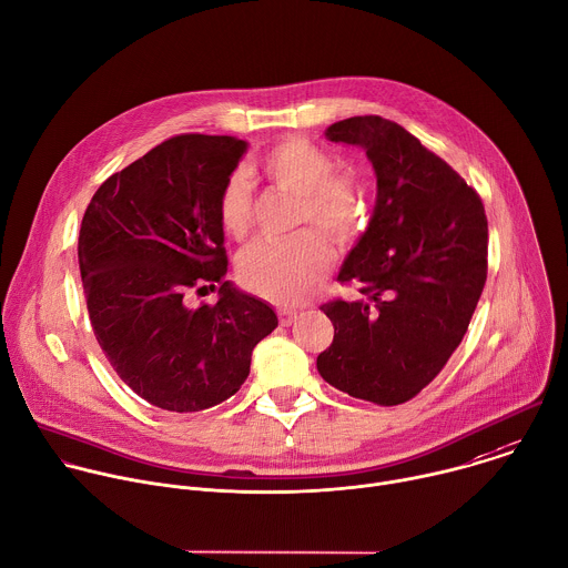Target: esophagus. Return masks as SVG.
<instances>
[{
    "instance_id": "34e87169",
    "label": "esophagus",
    "mask_w": 568,
    "mask_h": 568,
    "mask_svg": "<svg viewBox=\"0 0 568 568\" xmlns=\"http://www.w3.org/2000/svg\"><path fill=\"white\" fill-rule=\"evenodd\" d=\"M296 318H298V312H296V310L278 307V321H281V325H292Z\"/></svg>"
}]
</instances>
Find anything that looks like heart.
Masks as SVG:
<instances>
[{
  "instance_id": "1",
  "label": "heart",
  "mask_w": 568,
  "mask_h": 568,
  "mask_svg": "<svg viewBox=\"0 0 568 568\" xmlns=\"http://www.w3.org/2000/svg\"><path fill=\"white\" fill-rule=\"evenodd\" d=\"M254 166L270 184L294 196L292 227H307L250 247L241 256L239 274L252 292L294 303L323 281L332 263V250L317 232L336 245L358 236L367 214L365 182L356 166H336L329 151L305 138L272 144ZM216 210L225 234L236 241L247 239L254 219V184L245 171L236 169L225 178Z\"/></svg>"
}]
</instances>
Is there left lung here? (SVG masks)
Listing matches in <instances>:
<instances>
[{
	"mask_svg": "<svg viewBox=\"0 0 568 568\" xmlns=\"http://www.w3.org/2000/svg\"><path fill=\"white\" fill-rule=\"evenodd\" d=\"M325 138L365 149L379 194L338 272L363 296L321 305L334 338L316 367L349 397L399 406L435 379L468 329L488 272L486 212L446 160L393 120L347 118Z\"/></svg>",
	"mask_w": 568,
	"mask_h": 568,
	"instance_id": "left-lung-1",
	"label": "left lung"
}]
</instances>
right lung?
I'll list each match as a JSON object with an SVG mask.
<instances>
[{
	"mask_svg": "<svg viewBox=\"0 0 568 568\" xmlns=\"http://www.w3.org/2000/svg\"><path fill=\"white\" fill-rule=\"evenodd\" d=\"M247 142L182 133L109 175L80 227L78 258L95 338L120 379L146 404L199 413L230 399L252 349L278 318L225 281L219 192ZM220 285L212 306L189 291Z\"/></svg>",
	"mask_w": 568,
	"mask_h": 568,
	"instance_id": "obj_1",
	"label": "right lung"
}]
</instances>
